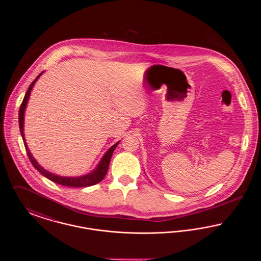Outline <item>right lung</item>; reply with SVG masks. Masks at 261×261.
Returning <instances> with one entry per match:
<instances>
[{
    "label": "right lung",
    "mask_w": 261,
    "mask_h": 261,
    "mask_svg": "<svg viewBox=\"0 0 261 261\" xmlns=\"http://www.w3.org/2000/svg\"><path fill=\"white\" fill-rule=\"evenodd\" d=\"M44 73V71H42L40 74L38 75L37 77L35 78V80L30 84V86L28 88L26 94H25L24 99L22 100V103L20 106L19 109V114H18V122H19V129H20V134L22 137L23 143H24L25 149H26V152L27 155L30 160L31 163L33 164V166L37 169L38 171L42 175H44L46 178L50 179V181L60 184L62 186L67 187H88L93 186L99 183L106 176V174L108 172L109 166H110V162L112 159V153L114 151L115 148L117 147V145L119 144L120 141H118L117 143H115L113 146H112L110 149L106 151V153L102 155V158L100 159L98 165L96 166V168L94 170H92L90 173L82 175V176H77V177H67V176H60L58 174L51 173L50 171H48L47 169H45L44 167H42L37 161L33 158L31 151L28 149L26 140L24 137V113L26 107H27V102L28 99L30 97L31 91L33 89V86L35 85V83L37 82L38 79L40 78V76Z\"/></svg>",
    "instance_id": "add662e5"
}]
</instances>
